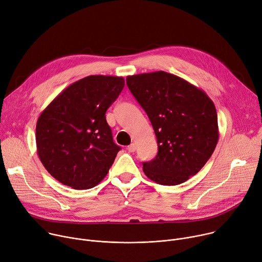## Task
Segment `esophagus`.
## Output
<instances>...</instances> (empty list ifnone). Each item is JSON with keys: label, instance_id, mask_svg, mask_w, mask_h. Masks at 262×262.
I'll return each mask as SVG.
<instances>
[{"label": "esophagus", "instance_id": "obj_1", "mask_svg": "<svg viewBox=\"0 0 262 262\" xmlns=\"http://www.w3.org/2000/svg\"><path fill=\"white\" fill-rule=\"evenodd\" d=\"M127 150L129 152H135L136 151V144L135 143H132L130 145L127 146Z\"/></svg>", "mask_w": 262, "mask_h": 262}]
</instances>
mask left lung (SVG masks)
I'll list each match as a JSON object with an SVG mask.
<instances>
[{
    "instance_id": "left-lung-1",
    "label": "left lung",
    "mask_w": 262,
    "mask_h": 262,
    "mask_svg": "<svg viewBox=\"0 0 262 262\" xmlns=\"http://www.w3.org/2000/svg\"><path fill=\"white\" fill-rule=\"evenodd\" d=\"M126 85L158 140L157 157L143 163L145 175L164 185L180 184L196 175L219 141L212 100L203 90L165 71L128 76Z\"/></svg>"
}]
</instances>
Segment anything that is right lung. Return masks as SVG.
I'll use <instances>...</instances> for the list:
<instances>
[{"label": "right lung", "mask_w": 262, "mask_h": 262, "mask_svg": "<svg viewBox=\"0 0 262 262\" xmlns=\"http://www.w3.org/2000/svg\"><path fill=\"white\" fill-rule=\"evenodd\" d=\"M124 87V79L89 76L64 89L36 124L37 154L48 172L74 190L98 184L120 147L113 141L105 112Z\"/></svg>", "instance_id": "right-lung-1"}]
</instances>
